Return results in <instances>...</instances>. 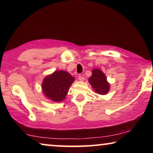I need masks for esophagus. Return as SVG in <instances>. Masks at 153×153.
Segmentation results:
<instances>
[{
    "label": "esophagus",
    "mask_w": 153,
    "mask_h": 153,
    "mask_svg": "<svg viewBox=\"0 0 153 153\" xmlns=\"http://www.w3.org/2000/svg\"><path fill=\"white\" fill-rule=\"evenodd\" d=\"M78 79L79 80V81L82 82V81H84V77H83L82 75H79V76H78Z\"/></svg>",
    "instance_id": "obj_1"
}]
</instances>
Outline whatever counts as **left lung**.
Wrapping results in <instances>:
<instances>
[{
    "label": "left lung",
    "mask_w": 153,
    "mask_h": 153,
    "mask_svg": "<svg viewBox=\"0 0 153 153\" xmlns=\"http://www.w3.org/2000/svg\"><path fill=\"white\" fill-rule=\"evenodd\" d=\"M92 75L88 81L96 93L98 94H107L109 91L110 84L107 82L105 74L98 69L92 70Z\"/></svg>",
    "instance_id": "obj_1"
}]
</instances>
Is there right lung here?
Segmentation results:
<instances>
[{"instance_id": "right-lung-1", "label": "right lung", "mask_w": 153, "mask_h": 153, "mask_svg": "<svg viewBox=\"0 0 153 153\" xmlns=\"http://www.w3.org/2000/svg\"><path fill=\"white\" fill-rule=\"evenodd\" d=\"M75 78L65 71H56L44 79L42 92L45 97L53 101L61 102L69 91Z\"/></svg>"}]
</instances>
